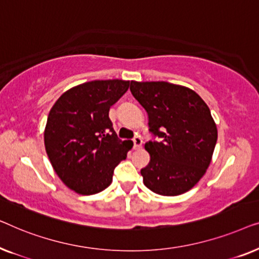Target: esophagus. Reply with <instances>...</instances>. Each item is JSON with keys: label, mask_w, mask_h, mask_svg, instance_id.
<instances>
[{"label": "esophagus", "mask_w": 259, "mask_h": 259, "mask_svg": "<svg viewBox=\"0 0 259 259\" xmlns=\"http://www.w3.org/2000/svg\"><path fill=\"white\" fill-rule=\"evenodd\" d=\"M134 148L135 149H140L142 147V144H143V140H142L141 136H137L134 138Z\"/></svg>", "instance_id": "obj_1"}]
</instances>
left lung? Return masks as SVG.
Instances as JSON below:
<instances>
[{"label":"left lung","instance_id":"1","mask_svg":"<svg viewBox=\"0 0 259 259\" xmlns=\"http://www.w3.org/2000/svg\"><path fill=\"white\" fill-rule=\"evenodd\" d=\"M130 92L148 114L149 130L161 142H148L143 183L155 194L178 196L194 188L209 167L217 126L198 94L167 82L131 81Z\"/></svg>","mask_w":259,"mask_h":259}]
</instances>
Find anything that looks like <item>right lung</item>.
Masks as SVG:
<instances>
[{"instance_id": "1", "label": "right lung", "mask_w": 259, "mask_h": 259, "mask_svg": "<svg viewBox=\"0 0 259 259\" xmlns=\"http://www.w3.org/2000/svg\"><path fill=\"white\" fill-rule=\"evenodd\" d=\"M130 81L96 79L72 87L50 109L45 147L60 180L79 195H95L112 182L115 166L133 142L121 141L109 110L129 89Z\"/></svg>"}]
</instances>
